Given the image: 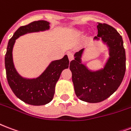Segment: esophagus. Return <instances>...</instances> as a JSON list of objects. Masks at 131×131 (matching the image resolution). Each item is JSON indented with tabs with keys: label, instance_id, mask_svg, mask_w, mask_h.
I'll list each match as a JSON object with an SVG mask.
<instances>
[{
	"label": "esophagus",
	"instance_id": "1",
	"mask_svg": "<svg viewBox=\"0 0 131 131\" xmlns=\"http://www.w3.org/2000/svg\"><path fill=\"white\" fill-rule=\"evenodd\" d=\"M68 58H69V61H71L73 59V56L71 53H68Z\"/></svg>",
	"mask_w": 131,
	"mask_h": 131
}]
</instances>
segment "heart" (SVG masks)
I'll return each instance as SVG.
<instances>
[{
	"instance_id": "b5f03b06",
	"label": "heart",
	"mask_w": 131,
	"mask_h": 131,
	"mask_svg": "<svg viewBox=\"0 0 131 131\" xmlns=\"http://www.w3.org/2000/svg\"><path fill=\"white\" fill-rule=\"evenodd\" d=\"M75 33V35H77V36H81V35L84 34V31H83V30H77Z\"/></svg>"
}]
</instances>
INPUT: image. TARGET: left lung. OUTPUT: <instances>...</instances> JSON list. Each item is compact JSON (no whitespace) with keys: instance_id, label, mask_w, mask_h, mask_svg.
I'll use <instances>...</instances> for the list:
<instances>
[{"instance_id":"8db88e82","label":"left lung","mask_w":131,"mask_h":131,"mask_svg":"<svg viewBox=\"0 0 131 131\" xmlns=\"http://www.w3.org/2000/svg\"><path fill=\"white\" fill-rule=\"evenodd\" d=\"M97 36L109 49V58L103 69L91 71L82 63L84 49L75 53L70 62L75 95L89 103L105 100L116 91L123 80L126 71V53L123 40L117 30L106 23H97Z\"/></svg>"}]
</instances>
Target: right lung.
<instances>
[{
    "label": "right lung",
    "instance_id": "right-lung-1",
    "mask_svg": "<svg viewBox=\"0 0 131 131\" xmlns=\"http://www.w3.org/2000/svg\"><path fill=\"white\" fill-rule=\"evenodd\" d=\"M49 29V23L38 20L18 29L8 42L5 57L6 75L9 85L16 96L24 102L34 106L47 104L53 98L55 86L62 71L69 67V60L65 55L60 60L51 62L38 78L27 79L21 77L15 69L12 50L18 38L27 33L38 32Z\"/></svg>",
    "mask_w": 131,
    "mask_h": 131
}]
</instances>
